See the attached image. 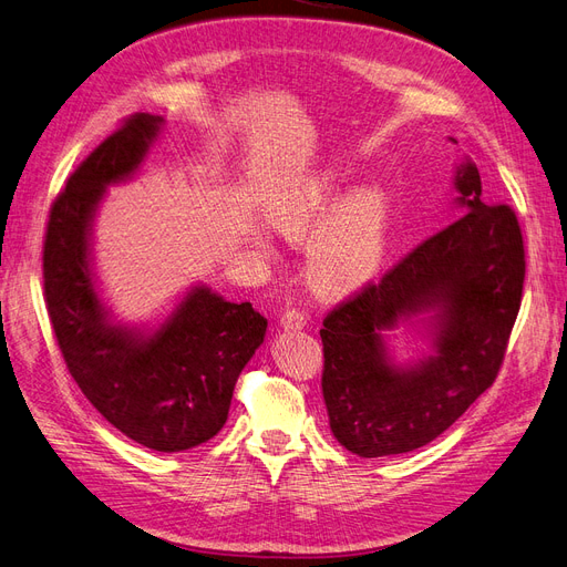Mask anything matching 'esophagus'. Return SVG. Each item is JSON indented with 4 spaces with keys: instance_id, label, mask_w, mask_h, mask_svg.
Masks as SVG:
<instances>
[{
    "instance_id": "obj_1",
    "label": "esophagus",
    "mask_w": 567,
    "mask_h": 567,
    "mask_svg": "<svg viewBox=\"0 0 567 567\" xmlns=\"http://www.w3.org/2000/svg\"><path fill=\"white\" fill-rule=\"evenodd\" d=\"M305 323H307V315L296 310V307H293V310H286L281 315V326L286 331H300V329H305Z\"/></svg>"
}]
</instances>
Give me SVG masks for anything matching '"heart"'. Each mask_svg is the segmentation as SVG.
Returning a JSON list of instances; mask_svg holds the SVG:
<instances>
[{
	"instance_id": "b5f03b06",
	"label": "heart",
	"mask_w": 567,
	"mask_h": 567,
	"mask_svg": "<svg viewBox=\"0 0 567 567\" xmlns=\"http://www.w3.org/2000/svg\"><path fill=\"white\" fill-rule=\"evenodd\" d=\"M340 188L333 175L307 184L300 194L269 210V221L290 241H310L307 279L321 296H346L379 269L388 229L390 200L375 186L359 188L338 203ZM269 250L265 238L257 241Z\"/></svg>"
}]
</instances>
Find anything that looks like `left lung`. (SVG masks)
I'll return each instance as SVG.
<instances>
[{"instance_id":"8db88e82","label":"left lung","mask_w":567,"mask_h":567,"mask_svg":"<svg viewBox=\"0 0 567 567\" xmlns=\"http://www.w3.org/2000/svg\"><path fill=\"white\" fill-rule=\"evenodd\" d=\"M461 215L338 302L319 331L331 433L375 458L433 442L496 379L516 323L525 246L506 203L487 205L473 163L456 173ZM437 306L439 354L414 370L386 364L380 331Z\"/></svg>"}]
</instances>
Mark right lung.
I'll return each mask as SVG.
<instances>
[{
	"label": "right lung",
	"instance_id": "add662e5",
	"mask_svg": "<svg viewBox=\"0 0 567 567\" xmlns=\"http://www.w3.org/2000/svg\"><path fill=\"white\" fill-rule=\"evenodd\" d=\"M163 120L125 117L49 208L42 277L47 312L73 381L120 433L156 452H182L227 423L238 373L262 346L267 319L250 302L194 288L148 338L106 319L87 260V234L106 184L130 177Z\"/></svg>",
	"mask_w": 567,
	"mask_h": 567
}]
</instances>
